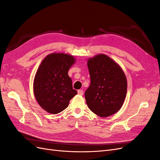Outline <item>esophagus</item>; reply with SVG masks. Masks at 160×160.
Returning a JSON list of instances; mask_svg holds the SVG:
<instances>
[{"label":"esophagus","mask_w":160,"mask_h":160,"mask_svg":"<svg viewBox=\"0 0 160 160\" xmlns=\"http://www.w3.org/2000/svg\"><path fill=\"white\" fill-rule=\"evenodd\" d=\"M77 93H78V95H83V90H78V91H77Z\"/></svg>","instance_id":"obj_1"}]
</instances>
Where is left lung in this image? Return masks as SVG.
<instances>
[{
	"instance_id": "left-lung-1",
	"label": "left lung",
	"mask_w": 160,
	"mask_h": 160,
	"mask_svg": "<svg viewBox=\"0 0 160 160\" xmlns=\"http://www.w3.org/2000/svg\"><path fill=\"white\" fill-rule=\"evenodd\" d=\"M91 84L86 90V103L99 117H109L122 108L127 94L128 81L123 69L104 54L88 59Z\"/></svg>"
}]
</instances>
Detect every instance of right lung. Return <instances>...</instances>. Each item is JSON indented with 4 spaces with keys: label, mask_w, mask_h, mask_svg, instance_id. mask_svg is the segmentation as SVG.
<instances>
[{
    "label": "right lung",
    "mask_w": 160,
    "mask_h": 160,
    "mask_svg": "<svg viewBox=\"0 0 160 160\" xmlns=\"http://www.w3.org/2000/svg\"><path fill=\"white\" fill-rule=\"evenodd\" d=\"M75 61L71 55L53 52L46 56L38 67L33 81V92L37 103L47 112H61L77 95L68 75Z\"/></svg>",
    "instance_id": "add662e5"
}]
</instances>
